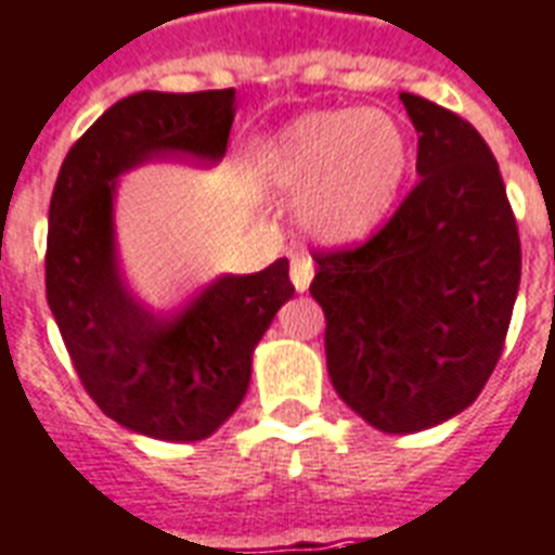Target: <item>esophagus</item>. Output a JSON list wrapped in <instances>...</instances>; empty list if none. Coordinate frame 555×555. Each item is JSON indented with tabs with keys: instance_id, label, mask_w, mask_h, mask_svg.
Returning <instances> with one entry per match:
<instances>
[{
	"instance_id": "34e87169",
	"label": "esophagus",
	"mask_w": 555,
	"mask_h": 555,
	"mask_svg": "<svg viewBox=\"0 0 555 555\" xmlns=\"http://www.w3.org/2000/svg\"><path fill=\"white\" fill-rule=\"evenodd\" d=\"M311 279H314V264H311V259H306V256H296V259L291 261V282H294L296 291H299V294L308 291Z\"/></svg>"
}]
</instances>
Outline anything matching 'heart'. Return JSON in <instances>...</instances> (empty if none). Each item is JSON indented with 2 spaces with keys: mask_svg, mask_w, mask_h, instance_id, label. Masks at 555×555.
I'll return each mask as SVG.
<instances>
[{
  "mask_svg": "<svg viewBox=\"0 0 555 555\" xmlns=\"http://www.w3.org/2000/svg\"><path fill=\"white\" fill-rule=\"evenodd\" d=\"M261 168L273 192L299 201V221L317 241L358 244L399 197L408 139L384 109H325L279 130Z\"/></svg>",
  "mask_w": 555,
  "mask_h": 555,
  "instance_id": "obj_1",
  "label": "heart"
}]
</instances>
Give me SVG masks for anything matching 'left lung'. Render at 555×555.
I'll list each match as a JSON object with an SVG mask.
<instances>
[{"label":"left lung","mask_w":555,"mask_h":555,"mask_svg":"<svg viewBox=\"0 0 555 555\" xmlns=\"http://www.w3.org/2000/svg\"><path fill=\"white\" fill-rule=\"evenodd\" d=\"M418 133L416 189L366 244L317 253L337 396L384 434L463 413L503 352L521 241L492 151L465 118L399 95Z\"/></svg>","instance_id":"8db88e82"}]
</instances>
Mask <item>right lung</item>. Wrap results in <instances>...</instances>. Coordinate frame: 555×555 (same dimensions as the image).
<instances>
[{
    "instance_id": "1",
    "label": "right lung",
    "mask_w": 555,
    "mask_h": 555,
    "mask_svg": "<svg viewBox=\"0 0 555 555\" xmlns=\"http://www.w3.org/2000/svg\"><path fill=\"white\" fill-rule=\"evenodd\" d=\"M232 118L235 90L127 95L72 145L49 206L46 296L80 384L104 416L163 442L211 437L235 413L294 285L279 259L211 279L168 314L147 308L118 261V177L165 159L218 165Z\"/></svg>"
}]
</instances>
